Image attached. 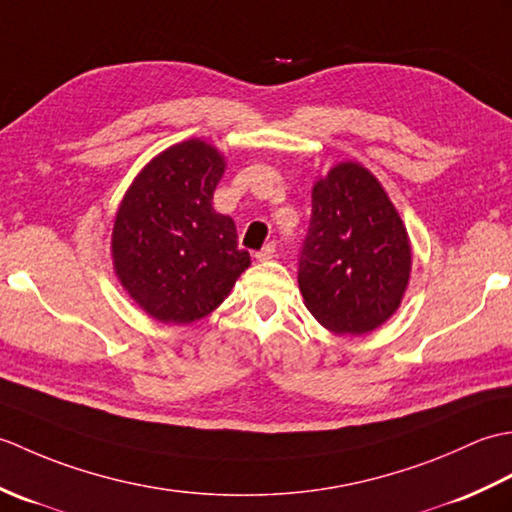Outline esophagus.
Wrapping results in <instances>:
<instances>
[{"label":"esophagus","mask_w":512,"mask_h":512,"mask_svg":"<svg viewBox=\"0 0 512 512\" xmlns=\"http://www.w3.org/2000/svg\"><path fill=\"white\" fill-rule=\"evenodd\" d=\"M275 242H268L262 250H257V253H255V259H257V262H270V259H273L275 257Z\"/></svg>","instance_id":"1"}]
</instances>
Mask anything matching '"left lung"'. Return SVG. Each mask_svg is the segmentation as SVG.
I'll return each instance as SVG.
<instances>
[{"mask_svg": "<svg viewBox=\"0 0 512 512\" xmlns=\"http://www.w3.org/2000/svg\"><path fill=\"white\" fill-rule=\"evenodd\" d=\"M409 279L411 242L383 184L361 162H336L312 187L299 259L306 308L334 334H369L394 317Z\"/></svg>", "mask_w": 512, "mask_h": 512, "instance_id": "obj_1", "label": "left lung"}]
</instances>
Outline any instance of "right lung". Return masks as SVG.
<instances>
[{
  "instance_id": "obj_1",
  "label": "right lung",
  "mask_w": 512,
  "mask_h": 512,
  "mask_svg": "<svg viewBox=\"0 0 512 512\" xmlns=\"http://www.w3.org/2000/svg\"><path fill=\"white\" fill-rule=\"evenodd\" d=\"M224 171L215 145L182 140L151 158L118 204L114 273L151 319L187 325L206 317L250 266L235 222L213 209Z\"/></svg>"
}]
</instances>
